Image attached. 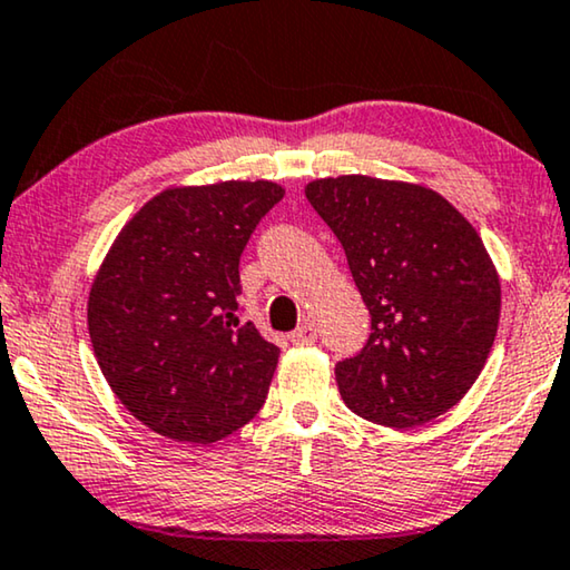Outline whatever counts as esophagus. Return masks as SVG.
Masks as SVG:
<instances>
[{"mask_svg":"<svg viewBox=\"0 0 570 570\" xmlns=\"http://www.w3.org/2000/svg\"><path fill=\"white\" fill-rule=\"evenodd\" d=\"M288 338H292L294 346H309V343L317 341V327L312 323H302Z\"/></svg>","mask_w":570,"mask_h":570,"instance_id":"esophagus-1","label":"esophagus"}]
</instances>
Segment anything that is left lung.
Here are the masks:
<instances>
[{
	"label": "left lung",
	"mask_w": 570,
	"mask_h": 570,
	"mask_svg": "<svg viewBox=\"0 0 570 570\" xmlns=\"http://www.w3.org/2000/svg\"><path fill=\"white\" fill-rule=\"evenodd\" d=\"M346 250L372 335L335 366L356 415L392 429L434 421L483 372L501 315V282L475 227L442 194L368 175L304 188Z\"/></svg>",
	"instance_id": "obj_1"
}]
</instances>
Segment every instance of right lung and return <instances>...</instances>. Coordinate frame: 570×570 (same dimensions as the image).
Returning <instances> with one entry per match:
<instances>
[{"label": "right lung", "instance_id": "right-lung-1", "mask_svg": "<svg viewBox=\"0 0 570 570\" xmlns=\"http://www.w3.org/2000/svg\"><path fill=\"white\" fill-rule=\"evenodd\" d=\"M282 198L271 180L165 188L102 258L87 299L95 358L159 436L219 442L266 403L278 348L239 320V255Z\"/></svg>", "mask_w": 570, "mask_h": 570}]
</instances>
